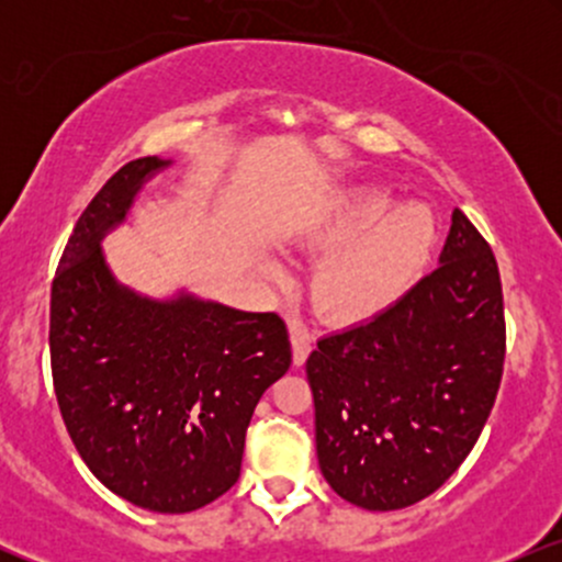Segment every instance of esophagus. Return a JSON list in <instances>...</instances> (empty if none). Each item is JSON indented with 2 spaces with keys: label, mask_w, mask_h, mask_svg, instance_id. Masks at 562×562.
Segmentation results:
<instances>
[{
  "label": "esophagus",
  "mask_w": 562,
  "mask_h": 562,
  "mask_svg": "<svg viewBox=\"0 0 562 562\" xmlns=\"http://www.w3.org/2000/svg\"><path fill=\"white\" fill-rule=\"evenodd\" d=\"M290 338H293V362L303 364L306 362L308 351H312V346H314L312 333H308V327L303 325L301 319H293L290 322Z\"/></svg>",
  "instance_id": "1"
}]
</instances>
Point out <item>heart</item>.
Wrapping results in <instances>:
<instances>
[{"mask_svg": "<svg viewBox=\"0 0 562 562\" xmlns=\"http://www.w3.org/2000/svg\"><path fill=\"white\" fill-rule=\"evenodd\" d=\"M396 207L385 190H367L340 211L325 240L352 243L335 250L312 277L314 301L338 317H359L389 306L428 267L438 222L423 203Z\"/></svg>", "mask_w": 562, "mask_h": 562, "instance_id": "heart-1", "label": "heart"}]
</instances>
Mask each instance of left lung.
Masks as SVG:
<instances>
[{"instance_id":"obj_1","label":"left lung","mask_w":562,"mask_h":562,"mask_svg":"<svg viewBox=\"0 0 562 562\" xmlns=\"http://www.w3.org/2000/svg\"><path fill=\"white\" fill-rule=\"evenodd\" d=\"M505 344L496 259L454 209L434 272L378 317L325 335L306 359L333 492L380 513L434 494L479 441Z\"/></svg>"}]
</instances>
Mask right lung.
I'll return each instance as SVG.
<instances>
[{"label": "right lung", "mask_w": 562, "mask_h": 562, "mask_svg": "<svg viewBox=\"0 0 562 562\" xmlns=\"http://www.w3.org/2000/svg\"><path fill=\"white\" fill-rule=\"evenodd\" d=\"M164 166L128 160L76 222L53 280L49 362L63 423L97 481L137 507L192 513L240 479L245 430L293 351L274 312L150 301L115 282L102 235Z\"/></svg>", "instance_id": "add662e5"}]
</instances>
